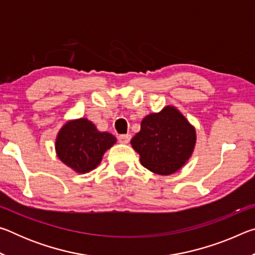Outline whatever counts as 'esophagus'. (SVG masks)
<instances>
[{"instance_id": "34e87169", "label": "esophagus", "mask_w": 255, "mask_h": 255, "mask_svg": "<svg viewBox=\"0 0 255 255\" xmlns=\"http://www.w3.org/2000/svg\"><path fill=\"white\" fill-rule=\"evenodd\" d=\"M130 138H131V136L130 135H119L118 136V140H119V143H122V144H127V143H129V140H130Z\"/></svg>"}]
</instances>
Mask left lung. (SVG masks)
I'll return each mask as SVG.
<instances>
[{
	"label": "left lung",
	"instance_id": "obj_1",
	"mask_svg": "<svg viewBox=\"0 0 255 255\" xmlns=\"http://www.w3.org/2000/svg\"><path fill=\"white\" fill-rule=\"evenodd\" d=\"M146 169L161 175L178 171L188 161L196 144V130L173 107L143 119L140 131L131 139Z\"/></svg>",
	"mask_w": 255,
	"mask_h": 255
}]
</instances>
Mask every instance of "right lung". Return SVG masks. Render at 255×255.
<instances>
[{
	"instance_id": "1",
	"label": "right lung",
	"mask_w": 255,
	"mask_h": 255,
	"mask_svg": "<svg viewBox=\"0 0 255 255\" xmlns=\"http://www.w3.org/2000/svg\"><path fill=\"white\" fill-rule=\"evenodd\" d=\"M116 143L109 132L98 131L88 119H79L64 125L56 139V152L73 170L89 172L100 164L103 154Z\"/></svg>"
}]
</instances>
